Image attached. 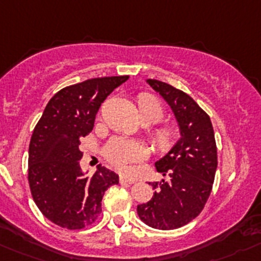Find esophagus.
<instances>
[{
	"mask_svg": "<svg viewBox=\"0 0 261 261\" xmlns=\"http://www.w3.org/2000/svg\"><path fill=\"white\" fill-rule=\"evenodd\" d=\"M119 181L127 182V184H134V182H135V179H131V177L125 176V175H121V176H119Z\"/></svg>",
	"mask_w": 261,
	"mask_h": 261,
	"instance_id": "obj_1",
	"label": "esophagus"
}]
</instances>
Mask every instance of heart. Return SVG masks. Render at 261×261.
I'll list each match as a JSON object with an SVG mask.
<instances>
[{"instance_id":"1","label":"heart","mask_w":261,"mask_h":261,"mask_svg":"<svg viewBox=\"0 0 261 261\" xmlns=\"http://www.w3.org/2000/svg\"><path fill=\"white\" fill-rule=\"evenodd\" d=\"M139 108L143 119L158 122L164 117V108L153 96L140 97ZM155 138L161 145H169L174 138V131L171 128H161L155 134ZM103 154L112 166L121 171H126L130 165L144 161L148 155V150L138 140L116 136L107 143L103 149Z\"/></svg>"}]
</instances>
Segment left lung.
Returning <instances> with one entry per match:
<instances>
[{
  "label": "left lung",
  "mask_w": 261,
  "mask_h": 261,
  "mask_svg": "<svg viewBox=\"0 0 261 261\" xmlns=\"http://www.w3.org/2000/svg\"><path fill=\"white\" fill-rule=\"evenodd\" d=\"M147 82L171 107L181 138L155 162L167 180L149 182L155 192L138 204V215L155 229H176L196 219L210 197L218 167L215 134L208 114L188 94L157 80Z\"/></svg>",
  "instance_id": "8db88e82"
}]
</instances>
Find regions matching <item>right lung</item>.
I'll return each mask as SVG.
<instances>
[{"instance_id":"right-lung-1","label":"right lung","mask_w":261,"mask_h":261,"mask_svg":"<svg viewBox=\"0 0 261 261\" xmlns=\"http://www.w3.org/2000/svg\"><path fill=\"white\" fill-rule=\"evenodd\" d=\"M128 75L86 80L50 99L29 144L28 181L45 218L65 229H82L101 213V199L118 175L99 165L92 176L80 167L81 138L94 128L101 103Z\"/></svg>"}]
</instances>
